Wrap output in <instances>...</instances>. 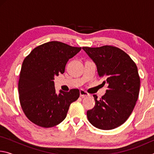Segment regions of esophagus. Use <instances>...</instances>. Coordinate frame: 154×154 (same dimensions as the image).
<instances>
[{"label":"esophagus","mask_w":154,"mask_h":154,"mask_svg":"<svg viewBox=\"0 0 154 154\" xmlns=\"http://www.w3.org/2000/svg\"><path fill=\"white\" fill-rule=\"evenodd\" d=\"M79 93H80V96H81V97H82V98L88 97V96H90L89 94L85 92V91H84L83 90H80Z\"/></svg>","instance_id":"esophagus-1"}]
</instances>
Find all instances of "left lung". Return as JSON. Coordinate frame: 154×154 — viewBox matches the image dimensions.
Segmentation results:
<instances>
[{
	"label": "left lung",
	"instance_id": "1",
	"mask_svg": "<svg viewBox=\"0 0 154 154\" xmlns=\"http://www.w3.org/2000/svg\"><path fill=\"white\" fill-rule=\"evenodd\" d=\"M82 49L94 62L98 76L105 79L103 84L108 85L100 99L93 96L95 105L87 111L88 120L98 129L118 128L129 118L139 97L140 77L137 65L126 53L116 47Z\"/></svg>",
	"mask_w": 154,
	"mask_h": 154
}]
</instances>
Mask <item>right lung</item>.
<instances>
[{"instance_id":"1","label":"right lung","mask_w":154,"mask_h":154,"mask_svg":"<svg viewBox=\"0 0 154 154\" xmlns=\"http://www.w3.org/2000/svg\"><path fill=\"white\" fill-rule=\"evenodd\" d=\"M81 49L51 41L36 47L24 59L18 90L22 110L32 123L51 128L66 118L70 105L79 97V90H60L57 94L54 80L64 73L67 62Z\"/></svg>"}]
</instances>
